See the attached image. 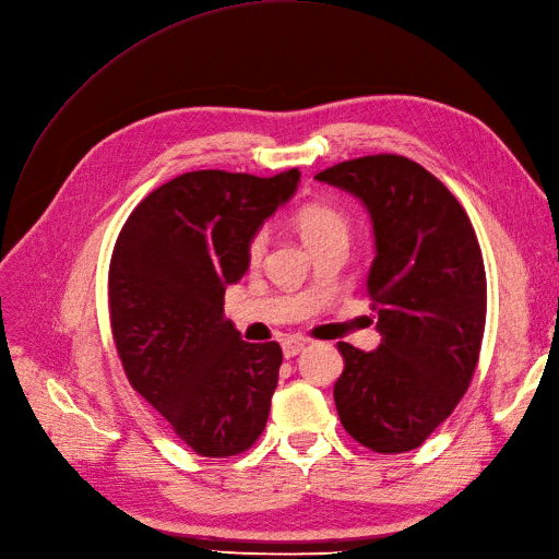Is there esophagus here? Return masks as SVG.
<instances>
[{
  "mask_svg": "<svg viewBox=\"0 0 559 559\" xmlns=\"http://www.w3.org/2000/svg\"><path fill=\"white\" fill-rule=\"evenodd\" d=\"M305 346H307V342H305V340H298V337H286V340L282 342L284 357H296Z\"/></svg>",
  "mask_w": 559,
  "mask_h": 559,
  "instance_id": "esophagus-1",
  "label": "esophagus"
}]
</instances>
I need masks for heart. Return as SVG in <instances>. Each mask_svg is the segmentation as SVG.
Segmentation results:
<instances>
[{"mask_svg": "<svg viewBox=\"0 0 559 559\" xmlns=\"http://www.w3.org/2000/svg\"><path fill=\"white\" fill-rule=\"evenodd\" d=\"M296 225L309 248H314V245L330 238H348V219L337 209L325 206V204H309L300 209L296 215ZM265 248H267V231L261 229L252 236L248 245L250 261L252 263L261 261V257L265 254Z\"/></svg>", "mask_w": 559, "mask_h": 559, "instance_id": "obj_1", "label": "heart"}]
</instances>
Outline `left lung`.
Instances as JSON below:
<instances>
[{
	"instance_id": "8db88e82",
	"label": "left lung",
	"mask_w": 559,
	"mask_h": 559,
	"mask_svg": "<svg viewBox=\"0 0 559 559\" xmlns=\"http://www.w3.org/2000/svg\"><path fill=\"white\" fill-rule=\"evenodd\" d=\"M317 181L360 199L376 248L367 292L381 344H337L334 406L365 448L411 452L452 415L477 367L486 271L475 229L454 194L401 155L334 165Z\"/></svg>"
}]
</instances>
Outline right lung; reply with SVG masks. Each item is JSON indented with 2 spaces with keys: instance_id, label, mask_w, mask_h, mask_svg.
Returning <instances> with one entry per match:
<instances>
[{
  "instance_id": "add662e5",
  "label": "right lung",
  "mask_w": 559,
  "mask_h": 559,
  "mask_svg": "<svg viewBox=\"0 0 559 559\" xmlns=\"http://www.w3.org/2000/svg\"><path fill=\"white\" fill-rule=\"evenodd\" d=\"M298 183V169L176 176L115 245L109 319L128 381L202 456L240 454L265 429L282 348L242 342L222 311L227 286L248 273L252 236Z\"/></svg>"
}]
</instances>
